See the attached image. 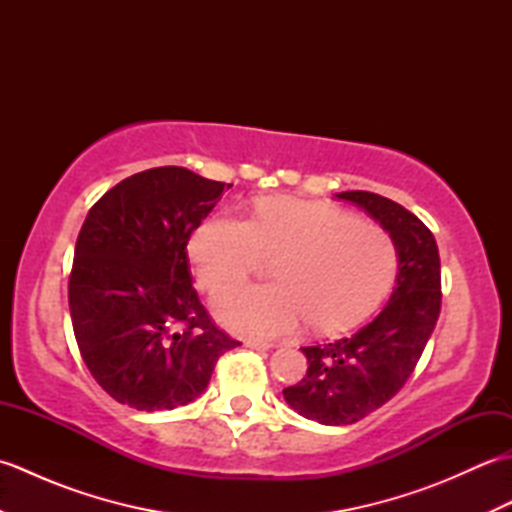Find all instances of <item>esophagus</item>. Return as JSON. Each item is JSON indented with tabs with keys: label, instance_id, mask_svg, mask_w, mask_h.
<instances>
[{
	"label": "esophagus",
	"instance_id": "1",
	"mask_svg": "<svg viewBox=\"0 0 512 512\" xmlns=\"http://www.w3.org/2000/svg\"><path fill=\"white\" fill-rule=\"evenodd\" d=\"M244 345L253 347V350H268V347H273V343L266 341V339H259V336H246Z\"/></svg>",
	"mask_w": 512,
	"mask_h": 512
}]
</instances>
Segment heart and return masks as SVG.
Listing matches in <instances>:
<instances>
[{"label":"heart","mask_w":512,"mask_h":512,"mask_svg":"<svg viewBox=\"0 0 512 512\" xmlns=\"http://www.w3.org/2000/svg\"><path fill=\"white\" fill-rule=\"evenodd\" d=\"M189 257L211 295L277 257V284L239 288L217 301L228 328L259 334H290L308 321L323 334L350 330L372 312L396 268L394 242L380 226L286 195L259 198L248 222L231 215L202 222Z\"/></svg>","instance_id":"heart-1"}]
</instances>
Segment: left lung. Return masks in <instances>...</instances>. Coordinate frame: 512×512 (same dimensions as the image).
<instances>
[{"label": "left lung", "mask_w": 512, "mask_h": 512, "mask_svg": "<svg viewBox=\"0 0 512 512\" xmlns=\"http://www.w3.org/2000/svg\"><path fill=\"white\" fill-rule=\"evenodd\" d=\"M336 198L365 209L389 233L398 255L396 286L385 308L361 330L334 343L301 347L308 372L286 387L299 416L321 424H354L383 407L407 383L440 317L436 237L398 202L369 191Z\"/></svg>", "instance_id": "left-lung-1"}]
</instances>
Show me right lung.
<instances>
[{
	"label": "right lung",
	"instance_id": "obj_1",
	"mask_svg": "<svg viewBox=\"0 0 512 512\" xmlns=\"http://www.w3.org/2000/svg\"><path fill=\"white\" fill-rule=\"evenodd\" d=\"M224 187L156 167L118 182L85 217L68 284L72 328L90 374L121 405H187L239 345L204 310L187 257Z\"/></svg>",
	"mask_w": 512,
	"mask_h": 512
}]
</instances>
